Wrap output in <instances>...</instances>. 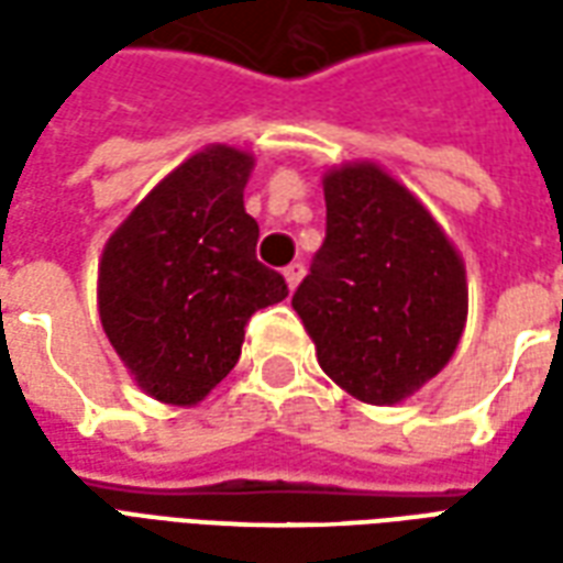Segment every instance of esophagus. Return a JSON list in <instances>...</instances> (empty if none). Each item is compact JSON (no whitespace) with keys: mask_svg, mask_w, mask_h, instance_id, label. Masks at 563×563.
<instances>
[{"mask_svg":"<svg viewBox=\"0 0 563 563\" xmlns=\"http://www.w3.org/2000/svg\"><path fill=\"white\" fill-rule=\"evenodd\" d=\"M283 277H286V286H289V289H295V286L301 283V277H305V265H301V262L286 265V268H283Z\"/></svg>","mask_w":563,"mask_h":563,"instance_id":"34e87169","label":"esophagus"}]
</instances>
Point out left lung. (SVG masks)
<instances>
[{
	"instance_id": "1",
	"label": "left lung",
	"mask_w": 563,
	"mask_h": 563,
	"mask_svg": "<svg viewBox=\"0 0 563 563\" xmlns=\"http://www.w3.org/2000/svg\"><path fill=\"white\" fill-rule=\"evenodd\" d=\"M325 241L292 295L319 367L365 404L437 377L467 322L459 250L422 201L374 162L322 177Z\"/></svg>"
}]
</instances>
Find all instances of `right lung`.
<instances>
[{"label": "right lung", "mask_w": 563, "mask_h": 563, "mask_svg": "<svg viewBox=\"0 0 563 563\" xmlns=\"http://www.w3.org/2000/svg\"><path fill=\"white\" fill-rule=\"evenodd\" d=\"M253 156L210 144L120 222L99 262L108 341L150 398L192 407L241 355L250 317L289 289L256 258L244 210Z\"/></svg>", "instance_id": "obj_1"}]
</instances>
